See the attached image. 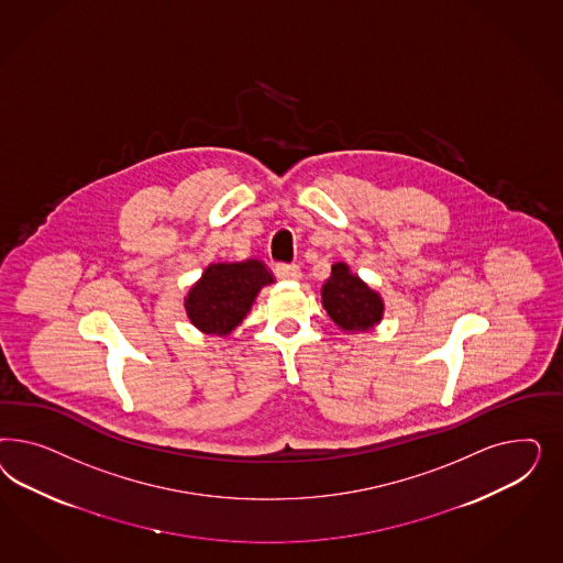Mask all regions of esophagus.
<instances>
[{"instance_id":"34e87169","label":"esophagus","mask_w":563,"mask_h":563,"mask_svg":"<svg viewBox=\"0 0 563 563\" xmlns=\"http://www.w3.org/2000/svg\"><path fill=\"white\" fill-rule=\"evenodd\" d=\"M276 274L287 280H299L301 278V266L299 264H278Z\"/></svg>"}]
</instances>
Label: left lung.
Returning <instances> with one entry per match:
<instances>
[{"label":"left lung","mask_w":563,"mask_h":563,"mask_svg":"<svg viewBox=\"0 0 563 563\" xmlns=\"http://www.w3.org/2000/svg\"><path fill=\"white\" fill-rule=\"evenodd\" d=\"M322 306L330 320L346 334L369 332L384 318V299L344 262L332 264V274L322 287Z\"/></svg>","instance_id":"8db88e82"}]
</instances>
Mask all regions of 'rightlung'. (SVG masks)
<instances>
[{
  "instance_id": "add662e5",
  "label": "right lung",
  "mask_w": 563,
  "mask_h": 563,
  "mask_svg": "<svg viewBox=\"0 0 563 563\" xmlns=\"http://www.w3.org/2000/svg\"><path fill=\"white\" fill-rule=\"evenodd\" d=\"M273 283L274 274L254 257L208 264L184 301L189 322L205 334L224 339L245 320L257 292Z\"/></svg>"
}]
</instances>
